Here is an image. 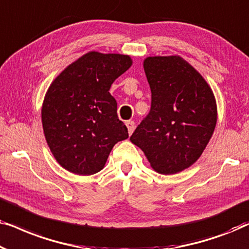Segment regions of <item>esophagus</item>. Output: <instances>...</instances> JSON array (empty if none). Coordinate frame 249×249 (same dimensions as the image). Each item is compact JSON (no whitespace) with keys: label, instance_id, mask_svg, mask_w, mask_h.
<instances>
[{"label":"esophagus","instance_id":"34e87169","mask_svg":"<svg viewBox=\"0 0 249 249\" xmlns=\"http://www.w3.org/2000/svg\"><path fill=\"white\" fill-rule=\"evenodd\" d=\"M125 125H127V128H128V134L131 135L132 132H134L135 128H136L135 122L134 121H127V122H125Z\"/></svg>","mask_w":249,"mask_h":249}]
</instances>
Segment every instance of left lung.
<instances>
[{
	"mask_svg": "<svg viewBox=\"0 0 249 249\" xmlns=\"http://www.w3.org/2000/svg\"><path fill=\"white\" fill-rule=\"evenodd\" d=\"M151 111L131 135L161 175H175L202 155L216 124V102L209 84L178 55L144 61Z\"/></svg>",
	"mask_w": 249,
	"mask_h": 249,
	"instance_id": "8db88e82",
	"label": "left lung"
}]
</instances>
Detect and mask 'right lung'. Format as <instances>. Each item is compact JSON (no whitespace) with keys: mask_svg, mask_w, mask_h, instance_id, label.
<instances>
[{"mask_svg":"<svg viewBox=\"0 0 249 249\" xmlns=\"http://www.w3.org/2000/svg\"><path fill=\"white\" fill-rule=\"evenodd\" d=\"M131 64L129 55L93 51L51 84L42 107L44 135L53 156L68 171L80 176L101 171L113 146L128 138L108 90Z\"/></svg>","mask_w":249,"mask_h":249,"instance_id":"1","label":"right lung"}]
</instances>
